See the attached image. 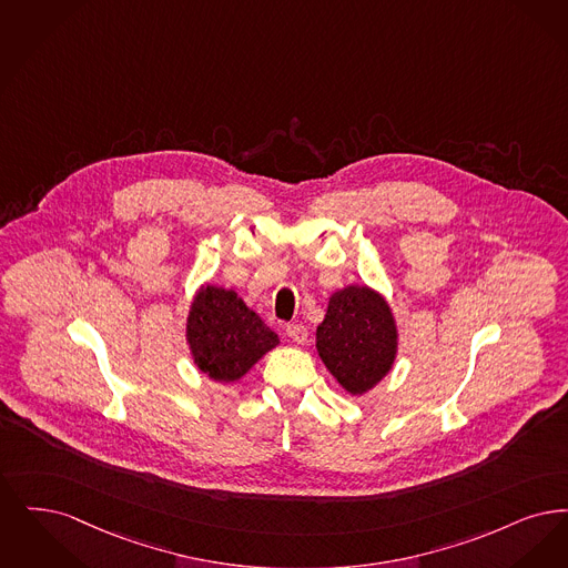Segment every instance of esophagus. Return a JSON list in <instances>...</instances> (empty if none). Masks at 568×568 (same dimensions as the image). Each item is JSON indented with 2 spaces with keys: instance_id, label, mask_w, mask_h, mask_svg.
I'll use <instances>...</instances> for the list:
<instances>
[{
  "instance_id": "obj_1",
  "label": "esophagus",
  "mask_w": 568,
  "mask_h": 568,
  "mask_svg": "<svg viewBox=\"0 0 568 568\" xmlns=\"http://www.w3.org/2000/svg\"><path fill=\"white\" fill-rule=\"evenodd\" d=\"M286 335L298 344V346H303L305 342H307V328L303 326V324H291L288 328H286Z\"/></svg>"
}]
</instances>
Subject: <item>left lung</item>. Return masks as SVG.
I'll return each mask as SVG.
<instances>
[{"mask_svg": "<svg viewBox=\"0 0 568 568\" xmlns=\"http://www.w3.org/2000/svg\"><path fill=\"white\" fill-rule=\"evenodd\" d=\"M316 349L346 393H369L393 371L398 354V326L386 296L365 284L335 291L316 328Z\"/></svg>", "mask_w": 568, "mask_h": 568, "instance_id": "8db88e82", "label": "left lung"}]
</instances>
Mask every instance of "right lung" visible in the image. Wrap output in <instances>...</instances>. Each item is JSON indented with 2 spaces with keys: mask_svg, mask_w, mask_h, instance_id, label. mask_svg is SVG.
Here are the masks:
<instances>
[{
  "mask_svg": "<svg viewBox=\"0 0 568 568\" xmlns=\"http://www.w3.org/2000/svg\"><path fill=\"white\" fill-rule=\"evenodd\" d=\"M186 344L201 373L233 384L280 346V337L235 291L203 284L189 307Z\"/></svg>",
  "mask_w": 568,
  "mask_h": 568,
  "instance_id": "right-lung-1",
  "label": "right lung"
}]
</instances>
